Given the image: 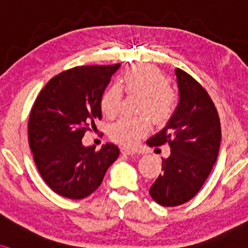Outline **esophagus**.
I'll return each instance as SVG.
<instances>
[{
    "label": "esophagus",
    "instance_id": "esophagus-1",
    "mask_svg": "<svg viewBox=\"0 0 248 248\" xmlns=\"http://www.w3.org/2000/svg\"><path fill=\"white\" fill-rule=\"evenodd\" d=\"M121 154L124 155H128V156H133V155L136 154V151L134 150V149H130V148H121Z\"/></svg>",
    "mask_w": 248,
    "mask_h": 248
}]
</instances>
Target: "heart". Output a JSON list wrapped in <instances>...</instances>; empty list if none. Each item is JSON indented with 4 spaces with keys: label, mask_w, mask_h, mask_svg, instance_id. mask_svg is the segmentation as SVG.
I'll return each mask as SVG.
<instances>
[{
    "label": "heart",
    "mask_w": 248,
    "mask_h": 248,
    "mask_svg": "<svg viewBox=\"0 0 248 248\" xmlns=\"http://www.w3.org/2000/svg\"><path fill=\"white\" fill-rule=\"evenodd\" d=\"M124 88L128 93L144 97L141 113H149L157 124L165 122L177 106V93L169 86L168 78L160 70L151 65H135L126 71L122 78ZM124 91L119 84H111L100 97V108L104 114L113 118L120 112ZM150 132L148 116L121 118L109 128L113 141L126 147H133Z\"/></svg>",
    "instance_id": "b5f03b06"
}]
</instances>
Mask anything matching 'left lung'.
Listing matches in <instances>:
<instances>
[{"label": "left lung", "instance_id": "obj_1", "mask_svg": "<svg viewBox=\"0 0 248 248\" xmlns=\"http://www.w3.org/2000/svg\"><path fill=\"white\" fill-rule=\"evenodd\" d=\"M179 104L165 128L147 141L149 147L168 143L170 156L150 187L151 198L164 207L192 200L213 170L220 145V122L213 100L198 80L175 69Z\"/></svg>", "mask_w": 248, "mask_h": 248}]
</instances>
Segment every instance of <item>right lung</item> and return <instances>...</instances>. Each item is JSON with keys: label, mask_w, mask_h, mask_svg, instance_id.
<instances>
[{"label": "right lung", "mask_w": 248, "mask_h": 248, "mask_svg": "<svg viewBox=\"0 0 248 248\" xmlns=\"http://www.w3.org/2000/svg\"><path fill=\"white\" fill-rule=\"evenodd\" d=\"M120 65L65 70L53 77L34 101L29 119V144L39 173L59 195L73 200L89 196L120 155L112 143L99 151L82 144L85 132L101 119V93Z\"/></svg>", "instance_id": "1"}]
</instances>
